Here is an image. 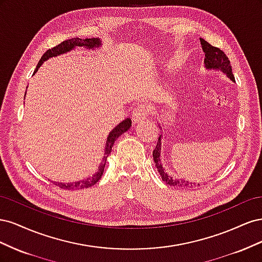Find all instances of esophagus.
Masks as SVG:
<instances>
[{
    "mask_svg": "<svg viewBox=\"0 0 262 262\" xmlns=\"http://www.w3.org/2000/svg\"><path fill=\"white\" fill-rule=\"evenodd\" d=\"M149 106L146 104H140L138 105L136 108L133 109L132 112V120L134 123H137L141 120L145 119V117H147V115L149 114Z\"/></svg>",
    "mask_w": 262,
    "mask_h": 262,
    "instance_id": "esophagus-1",
    "label": "esophagus"
}]
</instances>
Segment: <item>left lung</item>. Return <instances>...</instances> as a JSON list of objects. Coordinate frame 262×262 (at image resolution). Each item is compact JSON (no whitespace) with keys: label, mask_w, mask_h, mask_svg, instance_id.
<instances>
[{"label":"left lung","mask_w":262,"mask_h":262,"mask_svg":"<svg viewBox=\"0 0 262 262\" xmlns=\"http://www.w3.org/2000/svg\"><path fill=\"white\" fill-rule=\"evenodd\" d=\"M200 42L202 50L204 52V64L205 69L209 70H220L222 72L225 73L233 82H235V77L232 72V67L231 62H229L226 54L222 51L221 49L216 48V47L211 46L208 41H205L204 39L200 38ZM162 134H160V138H158L157 144L155 149L153 150V158L155 163V167L157 168L158 173H160L162 180L165 181L166 184L173 187H179V188H192L193 186H196L194 182H189L185 179H177L172 178L171 176H168V173L165 171V168L163 167L162 162H161V149H162ZM200 186V184H198Z\"/></svg>","instance_id":"1"}]
</instances>
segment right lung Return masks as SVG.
I'll use <instances>...</instances> for the list:
<instances>
[{
    "label": "right lung",
    "mask_w": 262,
    "mask_h": 262,
    "mask_svg": "<svg viewBox=\"0 0 262 262\" xmlns=\"http://www.w3.org/2000/svg\"><path fill=\"white\" fill-rule=\"evenodd\" d=\"M101 45V41L99 38H86V39H81V38H71L69 40H66L61 42L60 45L53 47V48L47 50L43 55L41 57V59L39 60L38 66L35 70V73L38 71V69L40 68V66L45 61H47L48 59L52 58V57H57V55H60L62 53H67L71 50H73L76 47H85L86 49H94V48H98V47ZM131 126V119L126 118L124 119L123 121H121L119 124H117L115 128L110 131V133L108 134L107 137V141H106V145H105V153L104 156H102V160L100 165L98 166V171L95 172V175L86 178L84 180H80V181H75V182H68V184H62V182H53V184L58 185L60 188L66 189V190H80V189H85L92 187L93 185L96 184V182L99 181V179L101 178L102 173H104V169L106 166V162H107V157L109 156L110 152H112V148L114 146L115 141L121 136L122 133L126 132Z\"/></svg>",
    "instance_id": "right-lung-1"
}]
</instances>
